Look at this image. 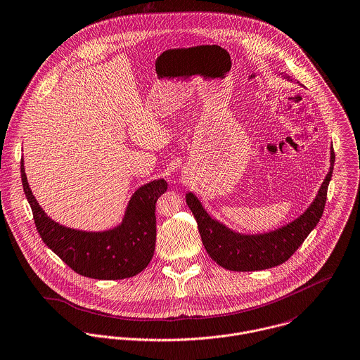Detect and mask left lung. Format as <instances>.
<instances>
[{"label": "left lung", "instance_id": "left-lung-1", "mask_svg": "<svg viewBox=\"0 0 360 360\" xmlns=\"http://www.w3.org/2000/svg\"><path fill=\"white\" fill-rule=\"evenodd\" d=\"M281 77L292 81L289 75ZM330 169L306 211L292 222L264 233H240L218 219L212 218L202 207L198 197L188 191L186 202L191 210L201 240L210 257L229 271H261L283 264L302 245L310 232L317 226L327 201V190L333 177L335 153L331 146Z\"/></svg>", "mask_w": 360, "mask_h": 360}]
</instances>
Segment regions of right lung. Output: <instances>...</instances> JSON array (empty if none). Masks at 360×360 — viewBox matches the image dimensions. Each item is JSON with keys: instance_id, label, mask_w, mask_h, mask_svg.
Returning a JSON list of instances; mask_svg holds the SVG:
<instances>
[{"instance_id": "right-lung-1", "label": "right lung", "mask_w": 360, "mask_h": 360, "mask_svg": "<svg viewBox=\"0 0 360 360\" xmlns=\"http://www.w3.org/2000/svg\"><path fill=\"white\" fill-rule=\"evenodd\" d=\"M20 176L40 238L77 274L115 281L131 278L146 268L156 243L155 204L167 190L166 180L158 179L141 186L129 198L119 225L92 232L64 226L44 212L29 187L23 159Z\"/></svg>"}]
</instances>
